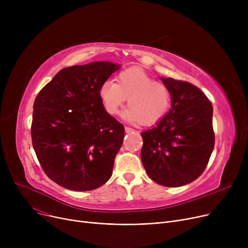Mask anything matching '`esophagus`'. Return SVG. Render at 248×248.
Returning a JSON list of instances; mask_svg holds the SVG:
<instances>
[{
	"label": "esophagus",
	"mask_w": 248,
	"mask_h": 248,
	"mask_svg": "<svg viewBox=\"0 0 248 248\" xmlns=\"http://www.w3.org/2000/svg\"><path fill=\"white\" fill-rule=\"evenodd\" d=\"M124 131H125V133H132V132H135V129L132 128V127H129V126H125Z\"/></svg>",
	"instance_id": "1"
}]
</instances>
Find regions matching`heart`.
<instances>
[{"instance_id":"obj_1","label":"heart","mask_w":248,"mask_h":248,"mask_svg":"<svg viewBox=\"0 0 248 248\" xmlns=\"http://www.w3.org/2000/svg\"><path fill=\"white\" fill-rule=\"evenodd\" d=\"M99 95L104 109L109 114H116L128 99L124 119L144 125L161 122L170 109L172 99L167 85L155 81L152 76L138 68L121 72L115 83L104 82Z\"/></svg>"}]
</instances>
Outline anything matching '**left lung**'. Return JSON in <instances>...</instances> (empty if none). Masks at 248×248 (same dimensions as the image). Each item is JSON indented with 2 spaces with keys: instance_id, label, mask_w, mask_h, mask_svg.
Returning a JSON list of instances; mask_svg holds the SVG:
<instances>
[{
  "instance_id": "8db88e82",
  "label": "left lung",
  "mask_w": 248,
  "mask_h": 248,
  "mask_svg": "<svg viewBox=\"0 0 248 248\" xmlns=\"http://www.w3.org/2000/svg\"><path fill=\"white\" fill-rule=\"evenodd\" d=\"M171 91L172 108L157 125L141 133L140 159L148 176L166 187H180L196 180L214 149L213 108L195 85L161 78Z\"/></svg>"
}]
</instances>
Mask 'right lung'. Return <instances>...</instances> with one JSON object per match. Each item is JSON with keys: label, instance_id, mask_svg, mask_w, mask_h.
Segmentation results:
<instances>
[{"label": "right lung", "instance_id": "obj_1", "mask_svg": "<svg viewBox=\"0 0 248 248\" xmlns=\"http://www.w3.org/2000/svg\"><path fill=\"white\" fill-rule=\"evenodd\" d=\"M120 65L97 61L60 70L35 98L34 151L56 184L89 191L109 180L124 127L103 108L101 85Z\"/></svg>", "mask_w": 248, "mask_h": 248}]
</instances>
